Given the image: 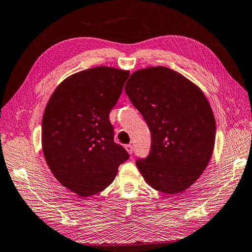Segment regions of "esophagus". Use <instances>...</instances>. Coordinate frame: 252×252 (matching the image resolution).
Listing matches in <instances>:
<instances>
[{"instance_id": "34e87169", "label": "esophagus", "mask_w": 252, "mask_h": 252, "mask_svg": "<svg viewBox=\"0 0 252 252\" xmlns=\"http://www.w3.org/2000/svg\"><path fill=\"white\" fill-rule=\"evenodd\" d=\"M125 149H126V151L129 155H131L132 154V151H134V148H132V146L131 145H126L125 146Z\"/></svg>"}]
</instances>
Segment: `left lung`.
Returning a JSON list of instances; mask_svg holds the SVG:
<instances>
[{"instance_id": "8db88e82", "label": "left lung", "mask_w": 252, "mask_h": 252, "mask_svg": "<svg viewBox=\"0 0 252 252\" xmlns=\"http://www.w3.org/2000/svg\"><path fill=\"white\" fill-rule=\"evenodd\" d=\"M125 92L151 132V149L136 161L157 191L178 194L201 177L215 146L216 122L200 87L167 67L135 71Z\"/></svg>"}]
</instances>
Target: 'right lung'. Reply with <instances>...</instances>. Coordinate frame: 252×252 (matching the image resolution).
<instances>
[{"label": "right lung", "instance_id": "1", "mask_svg": "<svg viewBox=\"0 0 252 252\" xmlns=\"http://www.w3.org/2000/svg\"><path fill=\"white\" fill-rule=\"evenodd\" d=\"M129 71L99 67L69 75L47 103L41 124V148L54 177L79 196L88 197L110 185L128 153L114 142L110 112Z\"/></svg>", "mask_w": 252, "mask_h": 252}]
</instances>
